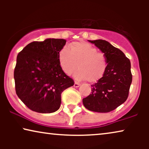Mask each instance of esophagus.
Wrapping results in <instances>:
<instances>
[{
    "mask_svg": "<svg viewBox=\"0 0 149 149\" xmlns=\"http://www.w3.org/2000/svg\"><path fill=\"white\" fill-rule=\"evenodd\" d=\"M79 86H80V84H79V83L74 82V87H79Z\"/></svg>",
    "mask_w": 149,
    "mask_h": 149,
    "instance_id": "obj_1",
    "label": "esophagus"
}]
</instances>
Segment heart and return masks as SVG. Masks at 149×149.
Instances as JSON below:
<instances>
[{"mask_svg": "<svg viewBox=\"0 0 149 149\" xmlns=\"http://www.w3.org/2000/svg\"><path fill=\"white\" fill-rule=\"evenodd\" d=\"M61 49L58 54L60 65L65 74L70 75L76 70L74 74L78 81L87 79L94 83L101 79L107 67V62L104 54L86 42H73Z\"/></svg>", "mask_w": 149, "mask_h": 149, "instance_id": "obj_1", "label": "heart"}]
</instances>
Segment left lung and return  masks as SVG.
Here are the masks:
<instances>
[{"mask_svg": "<svg viewBox=\"0 0 149 149\" xmlns=\"http://www.w3.org/2000/svg\"><path fill=\"white\" fill-rule=\"evenodd\" d=\"M106 57L107 67L97 83L91 85V93L83 99L87 109L97 113H109L125 102L132 81L131 63L123 52L107 40H89Z\"/></svg>", "mask_w": 149, "mask_h": 149, "instance_id": "left-lung-1", "label": "left lung"}]
</instances>
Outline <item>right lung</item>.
<instances>
[{
  "label": "right lung",
  "instance_id": "add662e5",
  "mask_svg": "<svg viewBox=\"0 0 149 149\" xmlns=\"http://www.w3.org/2000/svg\"><path fill=\"white\" fill-rule=\"evenodd\" d=\"M66 42L58 38L34 41L18 54L14 70L16 93L32 111L40 113L58 111L61 93L74 85L58 60L59 52Z\"/></svg>",
  "mask_w": 149,
  "mask_h": 149
}]
</instances>
